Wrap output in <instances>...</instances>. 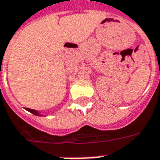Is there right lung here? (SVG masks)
<instances>
[{
	"label": "right lung",
	"mask_w": 160,
	"mask_h": 160,
	"mask_svg": "<svg viewBox=\"0 0 160 160\" xmlns=\"http://www.w3.org/2000/svg\"><path fill=\"white\" fill-rule=\"evenodd\" d=\"M25 109L27 110V111H29V112H30V113H33V114H35V115H37V116H41V113H38V111H36V110L30 109V108H25Z\"/></svg>",
	"instance_id": "obj_1"
}]
</instances>
